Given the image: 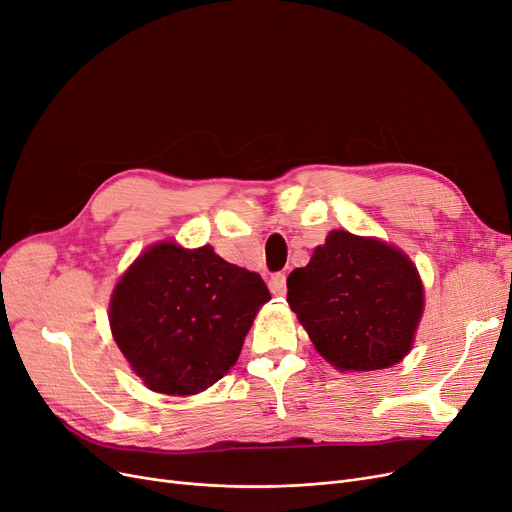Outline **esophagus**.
Returning a JSON list of instances; mask_svg holds the SVG:
<instances>
[{
  "mask_svg": "<svg viewBox=\"0 0 512 512\" xmlns=\"http://www.w3.org/2000/svg\"><path fill=\"white\" fill-rule=\"evenodd\" d=\"M270 291L276 295V297H282L286 295V274L278 272L270 278Z\"/></svg>",
  "mask_w": 512,
  "mask_h": 512,
  "instance_id": "esophagus-1",
  "label": "esophagus"
}]
</instances>
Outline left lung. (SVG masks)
Instances as JSON below:
<instances>
[{
  "instance_id": "left-lung-1",
  "label": "left lung",
  "mask_w": 512,
  "mask_h": 512,
  "mask_svg": "<svg viewBox=\"0 0 512 512\" xmlns=\"http://www.w3.org/2000/svg\"><path fill=\"white\" fill-rule=\"evenodd\" d=\"M286 288L309 339L339 370L389 368L412 347L422 284L414 263L381 240L330 232Z\"/></svg>"
}]
</instances>
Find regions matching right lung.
Returning a JSON list of instances; mask_svg holds the SVG:
<instances>
[{"mask_svg":"<svg viewBox=\"0 0 512 512\" xmlns=\"http://www.w3.org/2000/svg\"><path fill=\"white\" fill-rule=\"evenodd\" d=\"M270 291L259 274L209 247H150L119 280L110 301L113 337L152 391L192 395L238 360Z\"/></svg>","mask_w":512,"mask_h":512,"instance_id":"right-lung-1","label":"right lung"}]
</instances>
